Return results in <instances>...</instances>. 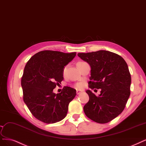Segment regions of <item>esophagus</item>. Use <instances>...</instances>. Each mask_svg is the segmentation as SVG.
<instances>
[{
  "label": "esophagus",
  "mask_w": 146,
  "mask_h": 146,
  "mask_svg": "<svg viewBox=\"0 0 146 146\" xmlns=\"http://www.w3.org/2000/svg\"><path fill=\"white\" fill-rule=\"evenodd\" d=\"M76 92H77V95H78V94H80V93H82V91H81V90H77Z\"/></svg>",
  "instance_id": "obj_1"
}]
</instances>
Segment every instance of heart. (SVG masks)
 I'll return each instance as SVG.
<instances>
[{
	"instance_id": "heart-1",
	"label": "heart",
	"mask_w": 146,
	"mask_h": 146,
	"mask_svg": "<svg viewBox=\"0 0 146 146\" xmlns=\"http://www.w3.org/2000/svg\"><path fill=\"white\" fill-rule=\"evenodd\" d=\"M80 62H78V63H80ZM65 71H66V68H64L63 70V74H64ZM83 86H84V83L83 82H79L75 84V87H76L77 88H78V89L82 88H83Z\"/></svg>"
}]
</instances>
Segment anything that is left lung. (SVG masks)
<instances>
[{
  "label": "left lung",
  "mask_w": 146,
  "mask_h": 146,
  "mask_svg": "<svg viewBox=\"0 0 146 146\" xmlns=\"http://www.w3.org/2000/svg\"><path fill=\"white\" fill-rule=\"evenodd\" d=\"M91 68L89 88L101 89L98 96L90 90L89 102L83 108L85 115L98 123H107L121 113L130 94L131 76L128 66L119 55L101 50L78 53Z\"/></svg>",
  "instance_id": "obj_1"
}]
</instances>
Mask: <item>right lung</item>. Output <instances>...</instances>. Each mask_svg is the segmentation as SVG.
Masks as SVG:
<instances>
[{"mask_svg": "<svg viewBox=\"0 0 146 146\" xmlns=\"http://www.w3.org/2000/svg\"><path fill=\"white\" fill-rule=\"evenodd\" d=\"M75 56L76 52L46 50L34 55L25 65L21 80L23 101L40 121L55 123L66 116L76 90L65 86L56 94L53 89L63 80L64 68Z\"/></svg>", "mask_w": 146, "mask_h": 146, "instance_id": "right-lung-1", "label": "right lung"}]
</instances>
